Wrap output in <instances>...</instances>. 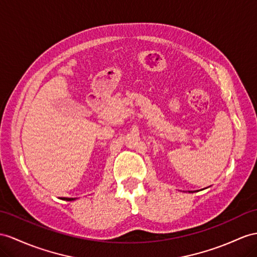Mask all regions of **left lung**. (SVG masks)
I'll return each instance as SVG.
<instances>
[{"label": "left lung", "instance_id": "obj_1", "mask_svg": "<svg viewBox=\"0 0 257 257\" xmlns=\"http://www.w3.org/2000/svg\"><path fill=\"white\" fill-rule=\"evenodd\" d=\"M197 191H199V190H197ZM191 193H193V192H191Z\"/></svg>", "mask_w": 257, "mask_h": 257}]
</instances>
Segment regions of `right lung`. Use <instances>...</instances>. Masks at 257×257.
<instances>
[{
	"mask_svg": "<svg viewBox=\"0 0 257 257\" xmlns=\"http://www.w3.org/2000/svg\"><path fill=\"white\" fill-rule=\"evenodd\" d=\"M64 201H75L77 200V197H64V199H62Z\"/></svg>",
	"mask_w": 257,
	"mask_h": 257,
	"instance_id": "1",
	"label": "right lung"
}]
</instances>
